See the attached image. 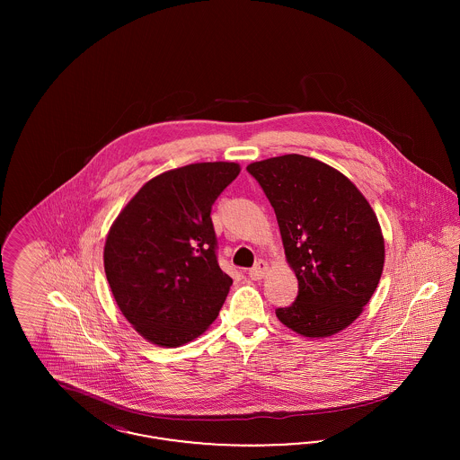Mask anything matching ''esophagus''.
Segmentation results:
<instances>
[{
  "label": "esophagus",
  "instance_id": "34e87169",
  "mask_svg": "<svg viewBox=\"0 0 460 460\" xmlns=\"http://www.w3.org/2000/svg\"><path fill=\"white\" fill-rule=\"evenodd\" d=\"M267 270H269V263L265 262V261H259V262L255 263V265L248 270V276H250L253 281H259V279H262L263 276L267 274Z\"/></svg>",
  "mask_w": 460,
  "mask_h": 460
}]
</instances>
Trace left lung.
I'll return each mask as SVG.
<instances>
[{
	"label": "left lung",
	"instance_id": "8db88e82",
	"mask_svg": "<svg viewBox=\"0 0 460 460\" xmlns=\"http://www.w3.org/2000/svg\"><path fill=\"white\" fill-rule=\"evenodd\" d=\"M279 224L298 296L276 315L306 338H326L350 326L376 291L385 240L369 201L349 177L326 164L283 155L253 162Z\"/></svg>",
	"mask_w": 460,
	"mask_h": 460
}]
</instances>
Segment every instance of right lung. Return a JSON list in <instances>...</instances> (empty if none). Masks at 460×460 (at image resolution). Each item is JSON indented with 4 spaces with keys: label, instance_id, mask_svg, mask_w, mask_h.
Listing matches in <instances>:
<instances>
[{
    "label": "right lung",
    "instance_id": "right-lung-1",
    "mask_svg": "<svg viewBox=\"0 0 460 460\" xmlns=\"http://www.w3.org/2000/svg\"><path fill=\"white\" fill-rule=\"evenodd\" d=\"M238 174L234 162H203L156 175L110 227L103 261L113 298L158 347L198 338L226 302L233 279L217 262L210 212Z\"/></svg>",
    "mask_w": 460,
    "mask_h": 460
}]
</instances>
